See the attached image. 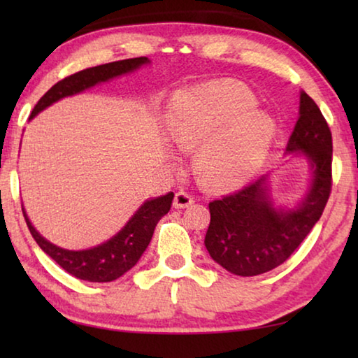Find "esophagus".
<instances>
[{
	"mask_svg": "<svg viewBox=\"0 0 358 358\" xmlns=\"http://www.w3.org/2000/svg\"><path fill=\"white\" fill-rule=\"evenodd\" d=\"M194 203V197L192 194L187 191H178L173 197V207L175 208H187L189 205Z\"/></svg>",
	"mask_w": 358,
	"mask_h": 358,
	"instance_id": "esophagus-1",
	"label": "esophagus"
}]
</instances>
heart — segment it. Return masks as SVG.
I'll use <instances>...</instances> for the list:
<instances>
[{"instance_id":"1","label":"heart","mask_w":358,"mask_h":358,"mask_svg":"<svg viewBox=\"0 0 358 358\" xmlns=\"http://www.w3.org/2000/svg\"><path fill=\"white\" fill-rule=\"evenodd\" d=\"M257 101L238 83H215L175 102L169 137L183 151L197 150L199 177L211 187H234L262 164L275 136V121L256 110Z\"/></svg>"}]
</instances>
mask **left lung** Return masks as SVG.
Masks as SVG:
<instances>
[{
    "label": "left lung",
    "mask_w": 358,
    "mask_h": 358,
    "mask_svg": "<svg viewBox=\"0 0 358 358\" xmlns=\"http://www.w3.org/2000/svg\"><path fill=\"white\" fill-rule=\"evenodd\" d=\"M286 151L305 156L311 167L310 187L296 207H275L268 175L208 205L211 220L205 248L230 273L256 276L276 268L322 216L331 191V132L317 104L305 92L300 93L299 120Z\"/></svg>",
    "instance_id": "obj_1"
}]
</instances>
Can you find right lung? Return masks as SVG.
Here are the masks:
<instances>
[{"mask_svg":"<svg viewBox=\"0 0 358 358\" xmlns=\"http://www.w3.org/2000/svg\"><path fill=\"white\" fill-rule=\"evenodd\" d=\"M148 63L150 59L147 57H141L121 59V62L94 66V68L76 72V74L66 77L53 85L42 96L38 104L34 106L29 120H33L36 115L48 106H52L53 102L82 93L85 90L94 87V85L108 82L115 77L129 74V72H134L141 66ZM172 201L173 192H167L166 196L145 201L118 234H115L112 238H108L104 243L82 251L64 250V248L50 243L33 227L31 221L28 220L25 208L22 207V211L36 243L41 246V250L47 256L55 260L63 270L83 281L110 282L123 276L126 271H129L138 262V259L142 257V254L150 245L157 221L169 213Z\"/></svg>","mask_w":358,"mask_h":358,"instance_id":"right-lung-1","label":"right lung"}]
</instances>
